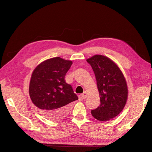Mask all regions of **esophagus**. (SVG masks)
I'll return each instance as SVG.
<instances>
[{"label": "esophagus", "mask_w": 152, "mask_h": 152, "mask_svg": "<svg viewBox=\"0 0 152 152\" xmlns=\"http://www.w3.org/2000/svg\"><path fill=\"white\" fill-rule=\"evenodd\" d=\"M87 92H84L83 94H82L81 95V97L82 98V99H86L87 98Z\"/></svg>", "instance_id": "1"}]
</instances>
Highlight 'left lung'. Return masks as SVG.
Segmentation results:
<instances>
[{"label": "left lung", "instance_id": "left-lung-1", "mask_svg": "<svg viewBox=\"0 0 152 152\" xmlns=\"http://www.w3.org/2000/svg\"><path fill=\"white\" fill-rule=\"evenodd\" d=\"M94 72L100 105L91 110L100 121H109L123 111L128 97V89L123 73L116 64L104 55H95L87 58Z\"/></svg>", "mask_w": 152, "mask_h": 152}]
</instances>
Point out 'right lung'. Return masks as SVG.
<instances>
[{
  "label": "right lung",
  "instance_id": "1",
  "mask_svg": "<svg viewBox=\"0 0 152 152\" xmlns=\"http://www.w3.org/2000/svg\"><path fill=\"white\" fill-rule=\"evenodd\" d=\"M72 64V61L55 57L39 64L32 73L29 87L31 100L50 120L65 118L69 103L78 99L71 86L65 81Z\"/></svg>",
  "mask_w": 152,
  "mask_h": 152
}]
</instances>
